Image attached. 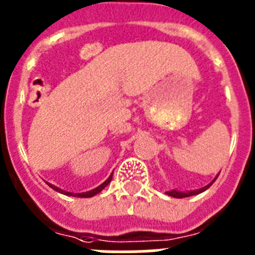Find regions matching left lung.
<instances>
[{
    "label": "left lung",
    "instance_id": "left-lung-1",
    "mask_svg": "<svg viewBox=\"0 0 255 255\" xmlns=\"http://www.w3.org/2000/svg\"><path fill=\"white\" fill-rule=\"evenodd\" d=\"M217 177H218V175H217V176L215 177V180L217 179ZM215 180H213V181H215ZM213 181L209 182L208 185L203 186V188L197 189V190H190V191H179V190H176V189H171V190L166 191V194L170 195V197H173V198H186V197H191V195H197V194H200V193H203L204 190H207V189H208L209 186H211L212 184H213Z\"/></svg>",
    "mask_w": 255,
    "mask_h": 255
}]
</instances>
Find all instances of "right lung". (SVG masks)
Returning a JSON list of instances; mask_svg holds the SVG:
<instances>
[{"label": "right lung", "mask_w": 255, "mask_h": 255, "mask_svg": "<svg viewBox=\"0 0 255 255\" xmlns=\"http://www.w3.org/2000/svg\"><path fill=\"white\" fill-rule=\"evenodd\" d=\"M112 175H114V172H112L111 175H110V176H108V179L106 180L105 182H102V184H101L100 186H97V188H94L93 190L84 191V193H70V191L62 190V189L57 188V186L52 185V184H49V182H47V184H48V185L51 186V188L53 189V190L58 191V193H61V194L69 195V197H76V198H92V197H94V195H96V194H98V193H101V191H102L103 189H105L106 186H107L108 184H110V182H111V180H112Z\"/></svg>", "instance_id": "1"}]
</instances>
